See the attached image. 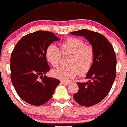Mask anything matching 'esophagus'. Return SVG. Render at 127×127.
Returning <instances> with one entry per match:
<instances>
[{"mask_svg": "<svg viewBox=\"0 0 127 127\" xmlns=\"http://www.w3.org/2000/svg\"><path fill=\"white\" fill-rule=\"evenodd\" d=\"M62 83L64 84V85H69L70 84V82H66V81H62Z\"/></svg>", "mask_w": 127, "mask_h": 127, "instance_id": "esophagus-1", "label": "esophagus"}]
</instances>
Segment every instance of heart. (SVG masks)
<instances>
[{
    "mask_svg": "<svg viewBox=\"0 0 127 127\" xmlns=\"http://www.w3.org/2000/svg\"><path fill=\"white\" fill-rule=\"evenodd\" d=\"M61 49L51 44L47 47L45 57L52 66L59 65L62 56H68L67 66L52 70L53 76L62 81L74 78L77 75L84 76L89 72L94 60V49L86 45L80 38L70 37L61 44Z\"/></svg>",
    "mask_w": 127,
    "mask_h": 127,
    "instance_id": "b5f03b06",
    "label": "heart"
}]
</instances>
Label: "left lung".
Listing matches in <instances>:
<instances>
[{"mask_svg": "<svg viewBox=\"0 0 127 127\" xmlns=\"http://www.w3.org/2000/svg\"><path fill=\"white\" fill-rule=\"evenodd\" d=\"M84 36L94 49L92 66L86 76L88 82H77L79 90L73 95L74 100L84 106L99 103L111 90L116 74V57L112 45L104 35L87 29L70 32Z\"/></svg>", "mask_w": 127, "mask_h": 127, "instance_id": "8db88e82", "label": "left lung"}]
</instances>
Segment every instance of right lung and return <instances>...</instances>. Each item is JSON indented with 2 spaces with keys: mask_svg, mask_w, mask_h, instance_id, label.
Masks as SVG:
<instances>
[{
  "mask_svg": "<svg viewBox=\"0 0 127 127\" xmlns=\"http://www.w3.org/2000/svg\"><path fill=\"white\" fill-rule=\"evenodd\" d=\"M59 40L51 32L37 31L23 36L14 48L11 79L18 95L27 103L35 106L45 104L59 84L57 79L44 76L50 70L46 50Z\"/></svg>",
  "mask_w": 127,
  "mask_h": 127,
  "instance_id": "obj_1",
  "label": "right lung"
}]
</instances>
